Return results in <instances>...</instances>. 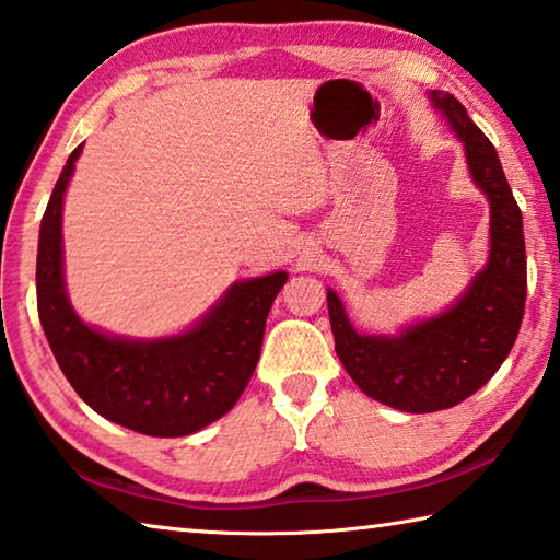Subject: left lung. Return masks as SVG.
<instances>
[{
	"mask_svg": "<svg viewBox=\"0 0 560 560\" xmlns=\"http://www.w3.org/2000/svg\"><path fill=\"white\" fill-rule=\"evenodd\" d=\"M433 107L463 141L475 186L490 202V257L451 308L394 335L358 332L338 293L328 289L335 352L352 382L392 409L431 413L465 401L506 360L526 301L522 210L497 149L451 93L431 90Z\"/></svg>",
	"mask_w": 560,
	"mask_h": 560,
	"instance_id": "1",
	"label": "left lung"
}]
</instances>
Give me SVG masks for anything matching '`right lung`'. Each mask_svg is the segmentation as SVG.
<instances>
[{
	"label": "right lung",
	"mask_w": 560,
	"mask_h": 560,
	"mask_svg": "<svg viewBox=\"0 0 560 560\" xmlns=\"http://www.w3.org/2000/svg\"><path fill=\"white\" fill-rule=\"evenodd\" d=\"M80 144L68 156L40 220L38 318L66 380L90 409L129 431L178 439L225 416L259 362L264 325L289 273L242 279L188 330L125 338L88 325L70 306L63 273V200Z\"/></svg>",
	"instance_id": "add662e5"
}]
</instances>
